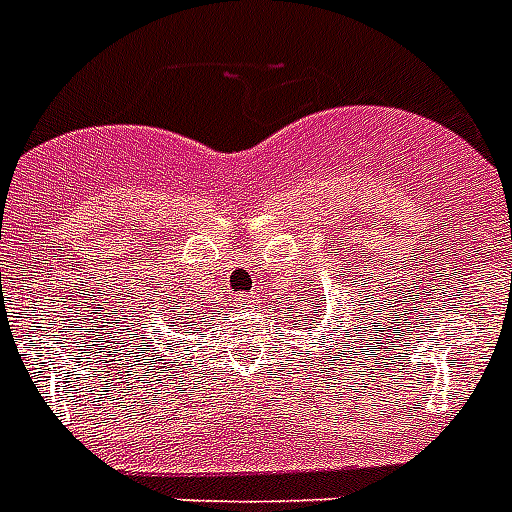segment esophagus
I'll list each match as a JSON object with an SVG mask.
<instances>
[{
	"mask_svg": "<svg viewBox=\"0 0 512 512\" xmlns=\"http://www.w3.org/2000/svg\"><path fill=\"white\" fill-rule=\"evenodd\" d=\"M236 307H252L257 302V297L252 292H247V294H236Z\"/></svg>",
	"mask_w": 512,
	"mask_h": 512,
	"instance_id": "esophagus-1",
	"label": "esophagus"
}]
</instances>
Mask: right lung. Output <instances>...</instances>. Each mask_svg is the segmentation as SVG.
<instances>
[{"instance_id":"add662e5","label":"right lung","mask_w":512,"mask_h":512,"mask_svg":"<svg viewBox=\"0 0 512 512\" xmlns=\"http://www.w3.org/2000/svg\"><path fill=\"white\" fill-rule=\"evenodd\" d=\"M152 313H155V307H149V310H136V307H131V315H128L126 321L131 323L128 328H123V334L131 339V342H139L144 350H149V344H152V339H149V318H152ZM157 352V350H152Z\"/></svg>"}]
</instances>
